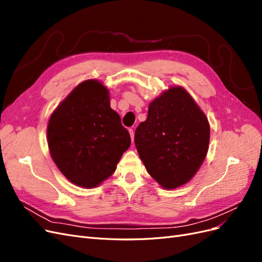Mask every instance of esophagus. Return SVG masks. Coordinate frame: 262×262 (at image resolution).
I'll return each instance as SVG.
<instances>
[{
	"mask_svg": "<svg viewBox=\"0 0 262 262\" xmlns=\"http://www.w3.org/2000/svg\"><path fill=\"white\" fill-rule=\"evenodd\" d=\"M129 132H130V136H131V140L134 141V131L132 129H130Z\"/></svg>",
	"mask_w": 262,
	"mask_h": 262,
	"instance_id": "34e87169",
	"label": "esophagus"
}]
</instances>
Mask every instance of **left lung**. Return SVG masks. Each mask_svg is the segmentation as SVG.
Wrapping results in <instances>:
<instances>
[{
	"mask_svg": "<svg viewBox=\"0 0 262 262\" xmlns=\"http://www.w3.org/2000/svg\"><path fill=\"white\" fill-rule=\"evenodd\" d=\"M134 142L147 172L164 189L195 175L208 154L210 123L184 87L171 86L149 102Z\"/></svg>",
	"mask_w": 262,
	"mask_h": 262,
	"instance_id": "1",
	"label": "left lung"
}]
</instances>
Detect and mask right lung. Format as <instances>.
I'll return each mask as SVG.
<instances>
[{"mask_svg": "<svg viewBox=\"0 0 262 262\" xmlns=\"http://www.w3.org/2000/svg\"><path fill=\"white\" fill-rule=\"evenodd\" d=\"M47 142L59 170L75 186L95 188L113 175L131 144L98 80L78 84L51 114Z\"/></svg>", "mask_w": 262, "mask_h": 262, "instance_id": "obj_1", "label": "right lung"}]
</instances>
